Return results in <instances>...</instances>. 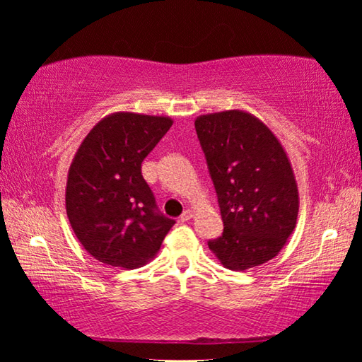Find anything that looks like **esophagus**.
<instances>
[{
    "label": "esophagus",
    "instance_id": "34e87169",
    "mask_svg": "<svg viewBox=\"0 0 362 362\" xmlns=\"http://www.w3.org/2000/svg\"><path fill=\"white\" fill-rule=\"evenodd\" d=\"M193 217H194V212L192 209H187V211H183V214L180 216V222H188V220Z\"/></svg>",
    "mask_w": 362,
    "mask_h": 362
}]
</instances>
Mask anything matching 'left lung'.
Masks as SVG:
<instances>
[{
	"mask_svg": "<svg viewBox=\"0 0 362 362\" xmlns=\"http://www.w3.org/2000/svg\"><path fill=\"white\" fill-rule=\"evenodd\" d=\"M196 134L216 187L223 233L209 249L244 272L276 257L297 225L298 189L284 146L244 110L201 115Z\"/></svg>",
	"mask_w": 362,
	"mask_h": 362,
	"instance_id": "obj_1",
	"label": "left lung"
}]
</instances>
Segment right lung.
Segmentation results:
<instances>
[{
	"label": "right lung",
	"instance_id": "1",
	"mask_svg": "<svg viewBox=\"0 0 362 362\" xmlns=\"http://www.w3.org/2000/svg\"><path fill=\"white\" fill-rule=\"evenodd\" d=\"M169 116L116 112L89 131L66 177L65 209L83 247L105 265L155 259L174 220L158 211L142 161L173 126Z\"/></svg>",
	"mask_w": 362,
	"mask_h": 362
}]
</instances>
